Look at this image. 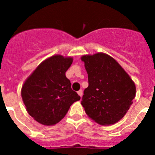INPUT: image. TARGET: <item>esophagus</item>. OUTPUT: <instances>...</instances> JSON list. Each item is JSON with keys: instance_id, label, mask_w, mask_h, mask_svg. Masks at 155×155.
Listing matches in <instances>:
<instances>
[{"instance_id": "34e87169", "label": "esophagus", "mask_w": 155, "mask_h": 155, "mask_svg": "<svg viewBox=\"0 0 155 155\" xmlns=\"http://www.w3.org/2000/svg\"><path fill=\"white\" fill-rule=\"evenodd\" d=\"M78 94L79 95H80V96H81V97H82V95H83V91H82L81 89V90H79V91H78Z\"/></svg>"}]
</instances>
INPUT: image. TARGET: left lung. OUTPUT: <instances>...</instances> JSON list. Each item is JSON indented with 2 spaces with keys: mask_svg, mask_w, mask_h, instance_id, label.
<instances>
[{
  "mask_svg": "<svg viewBox=\"0 0 155 155\" xmlns=\"http://www.w3.org/2000/svg\"><path fill=\"white\" fill-rule=\"evenodd\" d=\"M88 77L81 105L88 117L100 125H112L126 115L136 95V86L117 61L108 54L84 55Z\"/></svg>",
  "mask_w": 155,
  "mask_h": 155,
  "instance_id": "8db88e82",
  "label": "left lung"
}]
</instances>
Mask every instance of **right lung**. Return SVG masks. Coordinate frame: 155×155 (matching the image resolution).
Listing matches in <instances>:
<instances>
[{"label":"right lung","mask_w":155,"mask_h":155,"mask_svg":"<svg viewBox=\"0 0 155 155\" xmlns=\"http://www.w3.org/2000/svg\"><path fill=\"white\" fill-rule=\"evenodd\" d=\"M73 62L71 57L54 55L42 61L21 87V98L28 114L39 124L59 123L81 97L71 89L65 73Z\"/></svg>","instance_id":"right-lung-1"}]
</instances>
